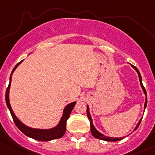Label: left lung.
Masks as SVG:
<instances>
[{
	"instance_id": "1",
	"label": "left lung",
	"mask_w": 155,
	"mask_h": 155,
	"mask_svg": "<svg viewBox=\"0 0 155 155\" xmlns=\"http://www.w3.org/2000/svg\"><path fill=\"white\" fill-rule=\"evenodd\" d=\"M131 65H132V67L133 68L135 69L136 71H137V74H138V76H139V80H140V86L142 87L143 91L144 94L146 95V101H145V104H144V110H145L146 107H147V91H146V89H145V88H144L143 85L142 78H141V75L140 74V72H139V71L137 69V68L135 67V66H133V65H132V64H131ZM87 118H88V119H89V120H90V124H91V131L92 135H93L94 137H96V138H97V139H100V140H105V141H118V140H122V139L124 138V137H119V138H118V137H107V136H105L104 135H103V134H101V132H98V131L97 130L96 128H95V127L93 124V120H92V118H91V114H90L89 107H88V106H87ZM141 120H142V118H141L140 120H139L138 124H137V126H136V127L135 128V130H134V131L137 130V127H139V125H140V122H141Z\"/></svg>"
}]
</instances>
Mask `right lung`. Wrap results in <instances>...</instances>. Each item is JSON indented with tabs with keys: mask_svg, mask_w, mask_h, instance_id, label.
Segmentation results:
<instances>
[{
	"mask_svg": "<svg viewBox=\"0 0 155 155\" xmlns=\"http://www.w3.org/2000/svg\"><path fill=\"white\" fill-rule=\"evenodd\" d=\"M23 61V60L20 61L19 63L17 64L14 68V69L12 71V74L9 79V84H8V86L6 91V103L8 110H9L10 113H11L12 117L15 125L17 126V127H18L23 134H25V135L28 136V137L35 139V140L40 141H48L54 140V139L60 138V137H62V136L64 135V134L65 133L66 122H67V120L68 119L70 115H71V111H72L75 104H76V101L69 104H68L67 106L64 107L63 110V115H62V118H61L60 120H59V123L58 124V125L56 126L54 128L48 129V130H41V129L31 128V127H27V126H25V124H23L19 119L17 118L16 115H15L14 112H13L12 109L11 107L8 96H9L10 85H11L12 75L14 73L15 69L18 68V66Z\"/></svg>",
	"mask_w": 155,
	"mask_h": 155,
	"instance_id": "right-lung-1",
	"label": "right lung"
}]
</instances>
